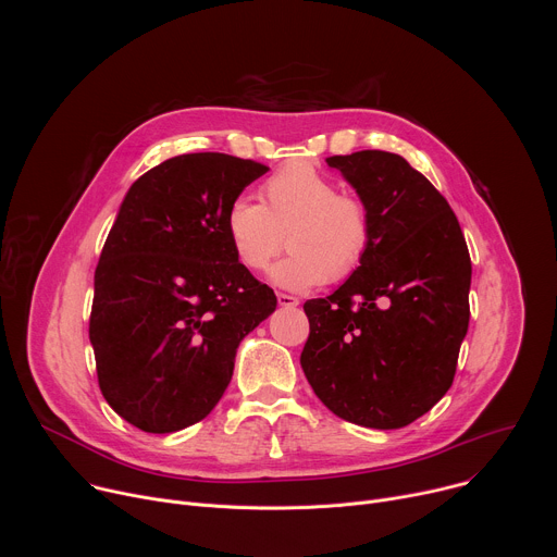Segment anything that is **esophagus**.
Segmentation results:
<instances>
[{
	"label": "esophagus",
	"mask_w": 557,
	"mask_h": 557,
	"mask_svg": "<svg viewBox=\"0 0 557 557\" xmlns=\"http://www.w3.org/2000/svg\"><path fill=\"white\" fill-rule=\"evenodd\" d=\"M277 304L286 306V308H295L299 304V299L295 295H286V293H277Z\"/></svg>",
	"instance_id": "34e87169"
}]
</instances>
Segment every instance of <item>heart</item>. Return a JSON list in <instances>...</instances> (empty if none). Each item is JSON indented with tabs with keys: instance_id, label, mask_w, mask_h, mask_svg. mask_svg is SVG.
<instances>
[{
	"instance_id": "obj_1",
	"label": "heart",
	"mask_w": 557,
	"mask_h": 557,
	"mask_svg": "<svg viewBox=\"0 0 557 557\" xmlns=\"http://www.w3.org/2000/svg\"><path fill=\"white\" fill-rule=\"evenodd\" d=\"M370 207L352 194H339L333 178L308 163L277 170L262 187V202L235 198L224 213V233L243 267L267 271L290 247L275 271L280 286L304 290L350 277L372 243Z\"/></svg>"
}]
</instances>
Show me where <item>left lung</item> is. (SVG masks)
<instances>
[{
  "mask_svg": "<svg viewBox=\"0 0 557 557\" xmlns=\"http://www.w3.org/2000/svg\"><path fill=\"white\" fill-rule=\"evenodd\" d=\"M370 207L374 231L359 269L308 299L304 374L339 419L396 430L451 387L469 326L471 260L438 189L399 153L326 158Z\"/></svg>",
  "mask_w": 557,
  "mask_h": 557,
  "instance_id": "obj_1",
  "label": "left lung"
}]
</instances>
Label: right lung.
<instances>
[{"instance_id":"obj_1","label":"right lung","mask_w":557,"mask_h":557,"mask_svg":"<svg viewBox=\"0 0 557 557\" xmlns=\"http://www.w3.org/2000/svg\"><path fill=\"white\" fill-rule=\"evenodd\" d=\"M267 172L215 151L174 156L119 209L95 271L90 342L106 401L143 432L202 421L237 346L277 306L224 233L226 207Z\"/></svg>"}]
</instances>
